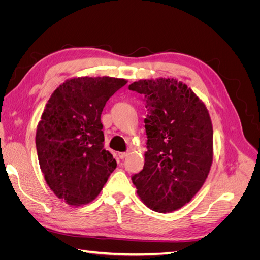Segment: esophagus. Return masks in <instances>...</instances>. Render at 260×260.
Masks as SVG:
<instances>
[{
	"label": "esophagus",
	"mask_w": 260,
	"mask_h": 260,
	"mask_svg": "<svg viewBox=\"0 0 260 260\" xmlns=\"http://www.w3.org/2000/svg\"><path fill=\"white\" fill-rule=\"evenodd\" d=\"M127 155H128V153H125V152H120V153H118V156H119V158H120V159L125 158V157H127Z\"/></svg>",
	"instance_id": "obj_1"
}]
</instances>
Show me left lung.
<instances>
[{
  "instance_id": "left-lung-1",
  "label": "left lung",
  "mask_w": 260,
  "mask_h": 260,
  "mask_svg": "<svg viewBox=\"0 0 260 260\" xmlns=\"http://www.w3.org/2000/svg\"><path fill=\"white\" fill-rule=\"evenodd\" d=\"M129 90L142 94L147 109L145 162L132 182L152 210H177L192 200L209 174L212 124L208 111L176 79L139 80Z\"/></svg>"
}]
</instances>
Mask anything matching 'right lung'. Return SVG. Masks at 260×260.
<instances>
[{"label": "right lung", "mask_w": 260, "mask_h": 260, "mask_svg": "<svg viewBox=\"0 0 260 260\" xmlns=\"http://www.w3.org/2000/svg\"><path fill=\"white\" fill-rule=\"evenodd\" d=\"M125 83L112 77L73 78L45 105L36 135L39 164L51 190L69 205L92 202L117 166L104 148L101 115Z\"/></svg>", "instance_id": "obj_1"}]
</instances>
